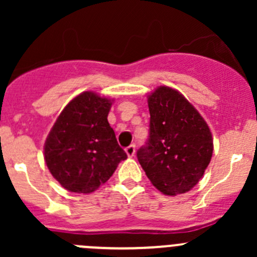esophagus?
Instances as JSON below:
<instances>
[{"label":"esophagus","mask_w":257,"mask_h":257,"mask_svg":"<svg viewBox=\"0 0 257 257\" xmlns=\"http://www.w3.org/2000/svg\"><path fill=\"white\" fill-rule=\"evenodd\" d=\"M125 153L129 158H133L134 154H136V145L132 144V145H129V147H126Z\"/></svg>","instance_id":"esophagus-1"}]
</instances>
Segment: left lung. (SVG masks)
<instances>
[{
  "mask_svg": "<svg viewBox=\"0 0 257 257\" xmlns=\"http://www.w3.org/2000/svg\"><path fill=\"white\" fill-rule=\"evenodd\" d=\"M149 138L137 152L153 185L165 195L184 194L203 178L212 157L208 124L183 94L160 85L148 95Z\"/></svg>",
  "mask_w": 257,
  "mask_h": 257,
  "instance_id": "left-lung-1",
  "label": "left lung"
}]
</instances>
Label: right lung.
Masks as SVG:
<instances>
[{"mask_svg":"<svg viewBox=\"0 0 257 257\" xmlns=\"http://www.w3.org/2000/svg\"><path fill=\"white\" fill-rule=\"evenodd\" d=\"M112 102L94 92L80 93L64 107L46 139L47 168L72 193L95 191L126 159L108 123Z\"/></svg>","mask_w":257,"mask_h":257,"instance_id":"obj_1","label":"right lung"}]
</instances>
